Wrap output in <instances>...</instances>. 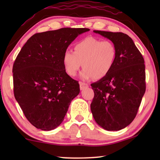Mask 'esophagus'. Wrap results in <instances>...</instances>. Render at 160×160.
I'll return each instance as SVG.
<instances>
[{"mask_svg": "<svg viewBox=\"0 0 160 160\" xmlns=\"http://www.w3.org/2000/svg\"><path fill=\"white\" fill-rule=\"evenodd\" d=\"M89 85L88 84L85 83V82H80V90H84L85 88H88Z\"/></svg>", "mask_w": 160, "mask_h": 160, "instance_id": "1", "label": "esophagus"}]
</instances>
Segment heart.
Instances as JSON below:
<instances>
[{
    "label": "heart",
    "instance_id": "heart-1",
    "mask_svg": "<svg viewBox=\"0 0 160 160\" xmlns=\"http://www.w3.org/2000/svg\"><path fill=\"white\" fill-rule=\"evenodd\" d=\"M75 51L66 50L63 56L65 70L70 76H75L82 66L80 77L83 80L92 78L102 79L109 73L117 58V48L109 40L86 37L77 42Z\"/></svg>",
    "mask_w": 160,
    "mask_h": 160
}]
</instances>
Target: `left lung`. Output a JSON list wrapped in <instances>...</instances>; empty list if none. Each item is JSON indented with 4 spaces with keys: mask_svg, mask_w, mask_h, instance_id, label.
I'll use <instances>...</instances> for the list:
<instances>
[{
    "mask_svg": "<svg viewBox=\"0 0 160 160\" xmlns=\"http://www.w3.org/2000/svg\"><path fill=\"white\" fill-rule=\"evenodd\" d=\"M93 32L116 45L117 58L106 77L91 84L94 92L91 112L102 128L119 131L133 121L145 94L144 58L128 35L122 32Z\"/></svg>",
    "mask_w": 160,
    "mask_h": 160,
    "instance_id": "obj_1",
    "label": "left lung"
}]
</instances>
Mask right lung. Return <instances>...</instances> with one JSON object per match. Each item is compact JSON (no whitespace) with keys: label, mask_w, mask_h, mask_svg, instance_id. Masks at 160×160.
<instances>
[{"label":"right lung","mask_w":160,"mask_h":160,"mask_svg":"<svg viewBox=\"0 0 160 160\" xmlns=\"http://www.w3.org/2000/svg\"><path fill=\"white\" fill-rule=\"evenodd\" d=\"M88 28H61L37 33L22 48L12 67L14 95L27 119L42 131L63 122L80 93L78 81L66 73L63 56Z\"/></svg>","instance_id":"1"}]
</instances>
